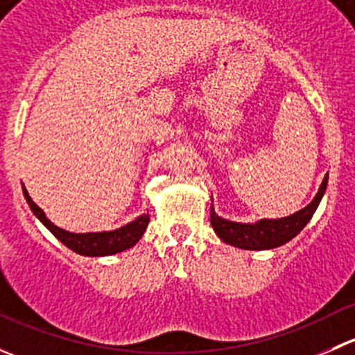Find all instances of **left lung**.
Here are the masks:
<instances>
[{"instance_id":"8db88e82","label":"left lung","mask_w":355,"mask_h":355,"mask_svg":"<svg viewBox=\"0 0 355 355\" xmlns=\"http://www.w3.org/2000/svg\"><path fill=\"white\" fill-rule=\"evenodd\" d=\"M328 175L321 182L316 198L311 200L304 209L290 214L287 218L278 220H259L256 223H237V221L225 220L214 213L211 206V227L216 232L218 237L228 245L239 247L245 250H264L275 249L292 241L297 234H300L304 227L309 223L314 211L320 206L321 198L327 191Z\"/></svg>"}]
</instances>
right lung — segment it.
Wrapping results in <instances>:
<instances>
[{"mask_svg": "<svg viewBox=\"0 0 355 355\" xmlns=\"http://www.w3.org/2000/svg\"><path fill=\"white\" fill-rule=\"evenodd\" d=\"M24 196L25 199H27L28 206H31L32 213L42 221V225H44L62 244H65L68 249L80 254V256H111V254H118L121 252V250L130 249V247H134L139 241H141V237L144 235L149 223V214H141V216L135 218L134 221L116 228V230L91 232V234H71V232H67L63 230V228L53 225L51 221L46 218L44 211L31 199V196H28L27 189L25 187Z\"/></svg>", "mask_w": 355, "mask_h": 355, "instance_id": "right-lung-1", "label": "right lung"}]
</instances>
